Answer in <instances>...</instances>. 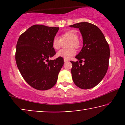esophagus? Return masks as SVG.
<instances>
[{"label": "esophagus", "instance_id": "1", "mask_svg": "<svg viewBox=\"0 0 125 125\" xmlns=\"http://www.w3.org/2000/svg\"><path fill=\"white\" fill-rule=\"evenodd\" d=\"M64 62H68V61H69V60H67V59H64Z\"/></svg>", "mask_w": 125, "mask_h": 125}]
</instances>
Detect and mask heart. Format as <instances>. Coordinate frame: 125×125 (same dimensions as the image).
I'll return each instance as SVG.
<instances>
[{"label":"heart","mask_w":125,"mask_h":125,"mask_svg":"<svg viewBox=\"0 0 125 125\" xmlns=\"http://www.w3.org/2000/svg\"><path fill=\"white\" fill-rule=\"evenodd\" d=\"M78 34L76 30H69L65 32L61 35V39L58 37H54L52 42V47L54 49H59L61 46V40H69L68 47L71 48L66 49H61L57 52L58 57H62L65 59H69L76 54V51L73 48L78 49L80 48V43L78 41Z\"/></svg>","instance_id":"1"}]
</instances>
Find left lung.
Listing matches in <instances>:
<instances>
[{"mask_svg": "<svg viewBox=\"0 0 125 125\" xmlns=\"http://www.w3.org/2000/svg\"><path fill=\"white\" fill-rule=\"evenodd\" d=\"M70 27L79 28L83 39V47L76 58L84 64L71 61L73 81L83 89L92 88L100 83L107 72L109 45L101 31L93 24L81 22Z\"/></svg>", "mask_w": 125, "mask_h": 125, "instance_id": "left-lung-1", "label": "left lung"}]
</instances>
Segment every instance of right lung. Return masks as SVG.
<instances>
[{
  "label": "right lung",
  "mask_w": 125,
  "mask_h": 125,
  "mask_svg": "<svg viewBox=\"0 0 125 125\" xmlns=\"http://www.w3.org/2000/svg\"><path fill=\"white\" fill-rule=\"evenodd\" d=\"M59 29L33 25L20 36L17 42V66L25 81L37 90H45L54 86L64 65L62 57L49 60L56 54L52 42Z\"/></svg>",
  "instance_id": "right-lung-1"
}]
</instances>
